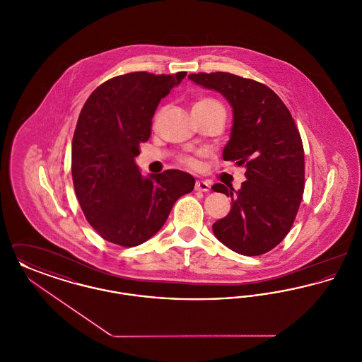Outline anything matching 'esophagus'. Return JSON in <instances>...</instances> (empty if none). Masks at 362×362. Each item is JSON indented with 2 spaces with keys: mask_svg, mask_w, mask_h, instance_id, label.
<instances>
[{
  "mask_svg": "<svg viewBox=\"0 0 362 362\" xmlns=\"http://www.w3.org/2000/svg\"><path fill=\"white\" fill-rule=\"evenodd\" d=\"M195 189L207 192V191L210 189V185H209L207 182H205V180H197V182H195Z\"/></svg>",
  "mask_w": 362,
  "mask_h": 362,
  "instance_id": "obj_1",
  "label": "esophagus"
}]
</instances>
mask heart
I'll return each instance as SVG.
<instances>
[{"label": "heart", "instance_id": "heart-1", "mask_svg": "<svg viewBox=\"0 0 362 362\" xmlns=\"http://www.w3.org/2000/svg\"><path fill=\"white\" fill-rule=\"evenodd\" d=\"M192 108H205V110H223L224 111V107L220 102H217L216 99L213 98H202L199 99L198 102H195ZM182 163L187 167L194 168L197 165V161L192 158V157H183L182 158Z\"/></svg>", "mask_w": 362, "mask_h": 362}]
</instances>
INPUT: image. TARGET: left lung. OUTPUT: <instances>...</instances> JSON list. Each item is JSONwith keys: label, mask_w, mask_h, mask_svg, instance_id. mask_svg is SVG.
<instances>
[{"label": "left lung", "mask_w": 362, "mask_h": 362, "mask_svg": "<svg viewBox=\"0 0 362 362\" xmlns=\"http://www.w3.org/2000/svg\"><path fill=\"white\" fill-rule=\"evenodd\" d=\"M198 86L220 92L233 111L225 161L245 167L241 189H211L230 197L232 207L213 233L232 251L257 257L289 233L304 192V148L292 115L269 86L224 71L189 74Z\"/></svg>", "instance_id": "8db88e82"}]
</instances>
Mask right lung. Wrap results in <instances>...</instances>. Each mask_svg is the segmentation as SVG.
Returning a JSON list of instances; mask_svg holds the SVG:
<instances>
[{
  "instance_id": "add662e5",
  "label": "right lung",
  "mask_w": 362,
  "mask_h": 362,
  "mask_svg": "<svg viewBox=\"0 0 362 362\" xmlns=\"http://www.w3.org/2000/svg\"><path fill=\"white\" fill-rule=\"evenodd\" d=\"M186 71H134L98 86L88 98L71 142L73 186L90 226L104 240L136 247L156 235L173 204L194 189L187 173L144 177L134 158L151 136L156 108Z\"/></svg>"
}]
</instances>
